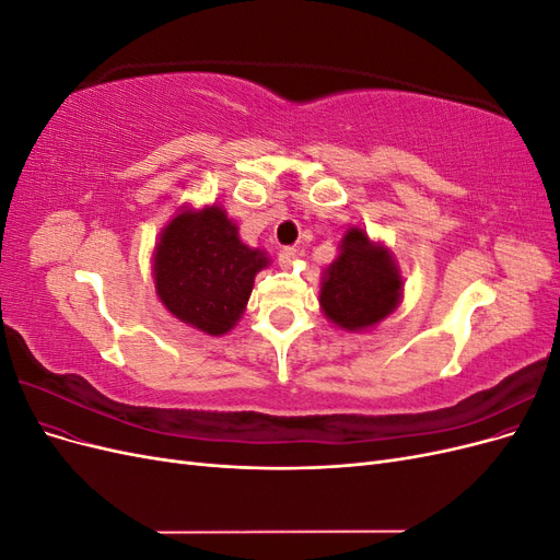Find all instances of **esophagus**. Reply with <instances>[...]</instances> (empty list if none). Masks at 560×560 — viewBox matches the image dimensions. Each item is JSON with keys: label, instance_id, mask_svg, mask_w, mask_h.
Returning <instances> with one entry per match:
<instances>
[{"label": "esophagus", "instance_id": "34e87169", "mask_svg": "<svg viewBox=\"0 0 560 560\" xmlns=\"http://www.w3.org/2000/svg\"><path fill=\"white\" fill-rule=\"evenodd\" d=\"M294 259H296V249H294V247H282V249H280V254H278L280 266L290 268V266L294 264Z\"/></svg>", "mask_w": 560, "mask_h": 560}]
</instances>
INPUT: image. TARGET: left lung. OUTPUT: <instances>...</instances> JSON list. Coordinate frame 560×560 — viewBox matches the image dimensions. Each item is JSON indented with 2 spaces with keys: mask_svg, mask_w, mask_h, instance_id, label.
<instances>
[{
  "mask_svg": "<svg viewBox=\"0 0 560 560\" xmlns=\"http://www.w3.org/2000/svg\"><path fill=\"white\" fill-rule=\"evenodd\" d=\"M404 299V278L395 254L371 241L362 226H350L338 257L322 270L319 308L334 327L369 331L393 315Z\"/></svg>",
  "mask_w": 560,
  "mask_h": 560,
  "instance_id": "left-lung-1",
  "label": "left lung"
}]
</instances>
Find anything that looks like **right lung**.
Listing matches in <instances>:
<instances>
[{
  "instance_id": "1",
  "label": "right lung",
  "mask_w": 560,
  "mask_h": 560,
  "mask_svg": "<svg viewBox=\"0 0 560 560\" xmlns=\"http://www.w3.org/2000/svg\"><path fill=\"white\" fill-rule=\"evenodd\" d=\"M270 257L241 241L222 206H182L151 254L156 294L173 317L208 336L229 334L243 317Z\"/></svg>"
}]
</instances>
